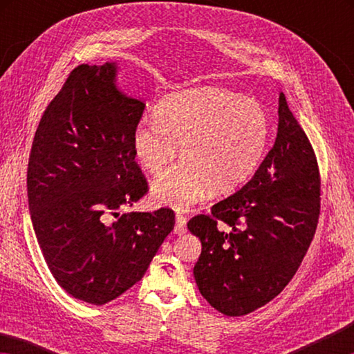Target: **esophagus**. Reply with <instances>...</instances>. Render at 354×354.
<instances>
[{
	"mask_svg": "<svg viewBox=\"0 0 354 354\" xmlns=\"http://www.w3.org/2000/svg\"><path fill=\"white\" fill-rule=\"evenodd\" d=\"M185 215L183 214H176V225H175V232L176 234H184L185 231H187V226H185Z\"/></svg>",
	"mask_w": 354,
	"mask_h": 354,
	"instance_id": "1",
	"label": "esophagus"
}]
</instances>
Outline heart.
<instances>
[{
	"instance_id": "obj_1",
	"label": "heart",
	"mask_w": 354,
	"mask_h": 354,
	"mask_svg": "<svg viewBox=\"0 0 354 354\" xmlns=\"http://www.w3.org/2000/svg\"><path fill=\"white\" fill-rule=\"evenodd\" d=\"M156 120L137 124L133 149L137 162L153 175L176 158L151 187V198L189 209L214 190L225 195L254 175L267 148L268 115L253 98L223 88H194L162 98Z\"/></svg>"
}]
</instances>
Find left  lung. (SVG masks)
<instances>
[{
	"label": "left lung",
	"mask_w": 354,
	"mask_h": 354,
	"mask_svg": "<svg viewBox=\"0 0 354 354\" xmlns=\"http://www.w3.org/2000/svg\"><path fill=\"white\" fill-rule=\"evenodd\" d=\"M278 103L277 140L253 178L187 223L201 241L196 286L230 317L253 313L289 284L319 223L317 156L283 92Z\"/></svg>",
	"instance_id": "8db88e82"
}]
</instances>
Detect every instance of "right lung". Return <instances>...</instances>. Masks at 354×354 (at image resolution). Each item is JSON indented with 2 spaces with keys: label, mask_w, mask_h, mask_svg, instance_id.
<instances>
[{
  "label": "right lung",
  "mask_w": 354,
  "mask_h": 354,
  "mask_svg": "<svg viewBox=\"0 0 354 354\" xmlns=\"http://www.w3.org/2000/svg\"><path fill=\"white\" fill-rule=\"evenodd\" d=\"M115 65L81 64L44 112L28 162V201L46 266L82 301L106 304L139 283L175 212H128L149 190L133 134L145 103L120 93ZM107 214L118 220L106 224Z\"/></svg>",
  "instance_id": "add662e5"
}]
</instances>
